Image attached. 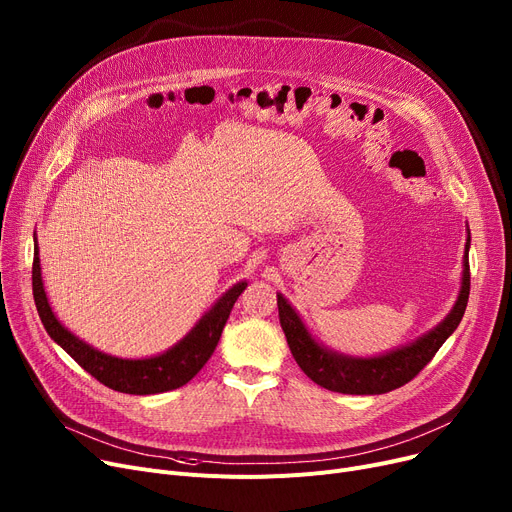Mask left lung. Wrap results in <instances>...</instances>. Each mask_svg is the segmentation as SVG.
Wrapping results in <instances>:
<instances>
[{"label":"left lung","mask_w":512,"mask_h":512,"mask_svg":"<svg viewBox=\"0 0 512 512\" xmlns=\"http://www.w3.org/2000/svg\"><path fill=\"white\" fill-rule=\"evenodd\" d=\"M469 242L471 238H467V245H465L467 251L463 261L465 267H463L461 292L450 315L438 328H434L417 342L402 346L398 351H392L382 357L355 359V357H342L326 351L324 346H319L311 338V334L303 326L301 317L294 313V309L286 303L282 294H278L280 326L286 334L294 361L299 363V367L305 371L307 378H311L317 386L332 392L384 394L409 384L415 375L434 359V355L440 351V346L456 328H459L461 319L465 315L467 301H469V288H471Z\"/></svg>","instance_id":"obj_1"}]
</instances>
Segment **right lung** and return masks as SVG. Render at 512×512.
Listing matches in <instances>:
<instances>
[{
    "instance_id": "obj_1",
    "label": "right lung",
    "mask_w": 512,
    "mask_h": 512,
    "mask_svg": "<svg viewBox=\"0 0 512 512\" xmlns=\"http://www.w3.org/2000/svg\"><path fill=\"white\" fill-rule=\"evenodd\" d=\"M247 288V282H238L232 286L224 297L207 311L199 324L188 332L174 348L159 357L151 359H118L105 353L95 351L93 346L78 340L70 334L60 321L53 315L43 282H41V265H39V249L35 245L33 257V297L39 311V317L47 334L56 340L64 351L91 373L103 386L124 392V394H159L184 386L191 382L207 359L213 355L215 346L220 342L222 330L230 317V311L240 297V292Z\"/></svg>"
}]
</instances>
